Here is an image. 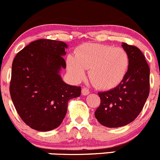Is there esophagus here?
Wrapping results in <instances>:
<instances>
[{"mask_svg":"<svg viewBox=\"0 0 160 160\" xmlns=\"http://www.w3.org/2000/svg\"><path fill=\"white\" fill-rule=\"evenodd\" d=\"M81 93H82V94L83 95V96H87V95L89 94V93H90V91H89V90L88 89V88H83V89H82Z\"/></svg>","mask_w":160,"mask_h":160,"instance_id":"obj_1","label":"esophagus"}]
</instances>
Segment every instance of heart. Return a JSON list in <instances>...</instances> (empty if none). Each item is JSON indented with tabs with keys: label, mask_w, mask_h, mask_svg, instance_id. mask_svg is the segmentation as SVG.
I'll return each mask as SVG.
<instances>
[{
	"label": "heart",
	"mask_w": 160,
	"mask_h": 160,
	"mask_svg": "<svg viewBox=\"0 0 160 160\" xmlns=\"http://www.w3.org/2000/svg\"><path fill=\"white\" fill-rule=\"evenodd\" d=\"M67 70L71 77L80 81L89 70L92 84L102 90L112 89L122 83L128 72L129 57L122 48L98 44L85 43L77 48L75 56L67 58Z\"/></svg>",
	"instance_id": "obj_1"
}]
</instances>
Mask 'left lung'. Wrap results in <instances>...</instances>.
<instances>
[{
	"mask_svg": "<svg viewBox=\"0 0 160 160\" xmlns=\"http://www.w3.org/2000/svg\"><path fill=\"white\" fill-rule=\"evenodd\" d=\"M129 57V67L124 80L116 88L99 92L101 104L95 118L104 126L118 128L133 122L142 110L149 93V65L135 46L122 43Z\"/></svg>",
	"mask_w": 160,
	"mask_h": 160,
	"instance_id": "obj_1",
	"label": "left lung"
}]
</instances>
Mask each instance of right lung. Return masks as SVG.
<instances>
[{"label":"right lung","instance_id":"1","mask_svg":"<svg viewBox=\"0 0 160 160\" xmlns=\"http://www.w3.org/2000/svg\"><path fill=\"white\" fill-rule=\"evenodd\" d=\"M68 46L61 41L39 39L21 50L12 62L11 98L18 114L30 128L48 132L60 125L68 101L80 96V87L62 80V56Z\"/></svg>","mask_w":160,"mask_h":160}]
</instances>
